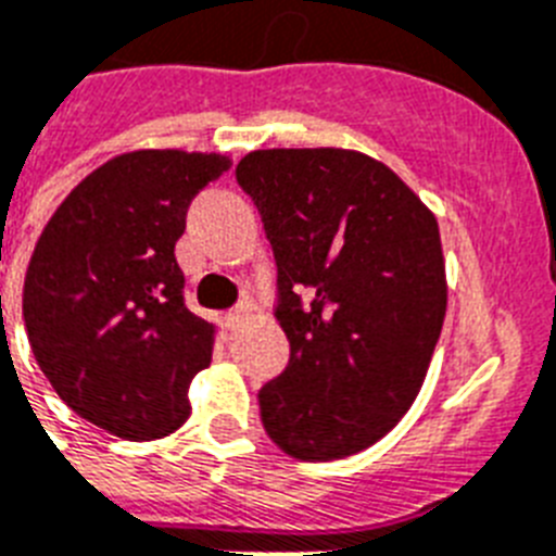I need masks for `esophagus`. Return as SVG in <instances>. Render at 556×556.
Returning a JSON list of instances; mask_svg holds the SVG:
<instances>
[{"instance_id":"obj_1","label":"esophagus","mask_w":556,"mask_h":556,"mask_svg":"<svg viewBox=\"0 0 556 556\" xmlns=\"http://www.w3.org/2000/svg\"><path fill=\"white\" fill-rule=\"evenodd\" d=\"M247 312H250V303H239L236 309L227 312V324H230V326H239L241 320H244V317H247Z\"/></svg>"}]
</instances>
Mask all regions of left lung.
I'll return each instance as SVG.
<instances>
[{
	"mask_svg": "<svg viewBox=\"0 0 556 556\" xmlns=\"http://www.w3.org/2000/svg\"><path fill=\"white\" fill-rule=\"evenodd\" d=\"M236 182L273 247L289 340V365L258 391L264 430L303 462L371 447L414 405L444 324L435 216L357 151H253Z\"/></svg>",
	"mask_w": 556,
	"mask_h": 556,
	"instance_id": "left-lung-1",
	"label": "left lung"
}]
</instances>
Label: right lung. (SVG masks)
I'll list each match as a JSON object with an SVG mask.
<instances>
[{
  "mask_svg": "<svg viewBox=\"0 0 556 556\" xmlns=\"http://www.w3.org/2000/svg\"><path fill=\"white\" fill-rule=\"evenodd\" d=\"M230 168L222 154L131 151L61 202L25 278L27 337L61 400L129 441L177 430L213 326L185 306L174 244L188 205Z\"/></svg>",
  "mask_w": 556,
  "mask_h": 556,
  "instance_id": "add662e5",
  "label": "right lung"
}]
</instances>
